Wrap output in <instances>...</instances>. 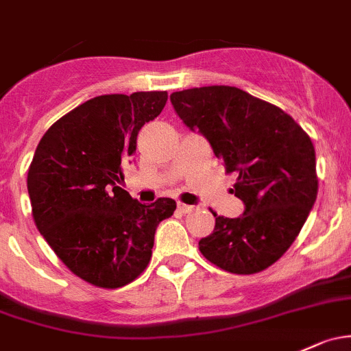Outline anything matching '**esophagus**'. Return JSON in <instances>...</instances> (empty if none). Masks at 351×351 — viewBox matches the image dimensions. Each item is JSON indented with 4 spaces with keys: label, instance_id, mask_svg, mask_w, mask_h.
I'll return each mask as SVG.
<instances>
[{
    "label": "esophagus",
    "instance_id": "34e87169",
    "mask_svg": "<svg viewBox=\"0 0 351 351\" xmlns=\"http://www.w3.org/2000/svg\"><path fill=\"white\" fill-rule=\"evenodd\" d=\"M178 210H180V212H183V213H190V212H193L195 206H193V205L182 204V202H178Z\"/></svg>",
    "mask_w": 351,
    "mask_h": 351
}]
</instances>
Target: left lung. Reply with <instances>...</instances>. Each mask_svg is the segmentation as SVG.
Here are the masks:
<instances>
[{
	"instance_id": "left-lung-1",
	"label": "left lung",
	"mask_w": 351,
	"mask_h": 351,
	"mask_svg": "<svg viewBox=\"0 0 351 351\" xmlns=\"http://www.w3.org/2000/svg\"><path fill=\"white\" fill-rule=\"evenodd\" d=\"M180 119L205 136L245 205L237 219L217 215L198 242L206 261L232 274H256L296 241L318 195L311 138L289 114L237 87L210 86L169 95Z\"/></svg>"
}]
</instances>
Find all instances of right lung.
Masks as SVG:
<instances>
[{"label": "right lung", "mask_w": 351, "mask_h": 351, "mask_svg": "<svg viewBox=\"0 0 351 351\" xmlns=\"http://www.w3.org/2000/svg\"><path fill=\"white\" fill-rule=\"evenodd\" d=\"M166 92L99 95L51 124L28 169L36 228L70 271L88 284L116 289L147 267L171 198L145 205L119 185L139 129L160 116Z\"/></svg>", "instance_id": "obj_1"}]
</instances>
